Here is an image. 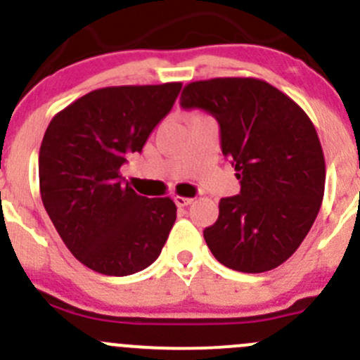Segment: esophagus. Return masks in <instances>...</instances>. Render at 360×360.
<instances>
[{"mask_svg":"<svg viewBox=\"0 0 360 360\" xmlns=\"http://www.w3.org/2000/svg\"><path fill=\"white\" fill-rule=\"evenodd\" d=\"M174 202H176L177 207H186V205H190L191 202H193V198L179 197V195H177V197H174Z\"/></svg>","mask_w":360,"mask_h":360,"instance_id":"1","label":"esophagus"}]
</instances>
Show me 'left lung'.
<instances>
[{"instance_id":"left-lung-1","label":"left lung","mask_w":360,"mask_h":360,"mask_svg":"<svg viewBox=\"0 0 360 360\" xmlns=\"http://www.w3.org/2000/svg\"><path fill=\"white\" fill-rule=\"evenodd\" d=\"M181 106L200 108L221 129V150L240 179V195L221 198L203 238L219 263L244 274L274 270L310 231L326 184V162L308 115L257 78L191 82Z\"/></svg>"}]
</instances>
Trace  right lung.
<instances>
[{
    "instance_id": "obj_1",
    "label": "right lung",
    "mask_w": 360,
    "mask_h": 360,
    "mask_svg": "<svg viewBox=\"0 0 360 360\" xmlns=\"http://www.w3.org/2000/svg\"><path fill=\"white\" fill-rule=\"evenodd\" d=\"M181 83L104 86L50 122L39 148V193L72 256L123 277L150 266L176 221L172 198H146L123 184L127 155L143 150L172 110Z\"/></svg>"
}]
</instances>
